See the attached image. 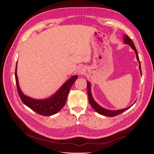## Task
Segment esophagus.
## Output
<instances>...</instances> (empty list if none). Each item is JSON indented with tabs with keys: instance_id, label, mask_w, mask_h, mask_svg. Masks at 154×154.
Masks as SVG:
<instances>
[{
	"instance_id": "obj_1",
	"label": "esophagus",
	"mask_w": 154,
	"mask_h": 154,
	"mask_svg": "<svg viewBox=\"0 0 154 154\" xmlns=\"http://www.w3.org/2000/svg\"><path fill=\"white\" fill-rule=\"evenodd\" d=\"M78 72L79 74H83L85 72V68L84 66H80L78 69Z\"/></svg>"
}]
</instances>
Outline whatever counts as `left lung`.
Segmentation results:
<instances>
[{
  "instance_id": "left-lung-1",
  "label": "left lung",
  "mask_w": 154,
  "mask_h": 154,
  "mask_svg": "<svg viewBox=\"0 0 154 154\" xmlns=\"http://www.w3.org/2000/svg\"><path fill=\"white\" fill-rule=\"evenodd\" d=\"M123 40H124V42L125 44H127L129 45L130 47H131L133 50L135 51V53H136V58L138 60V62L139 63V69H140V72H141V74H142L141 73V65H140V61H139V56H138V53L137 52V50L136 47H135V45L133 43L132 40H131V38L128 37L127 35H124L123 36ZM87 94H88V101H89V103L91 104V105L92 106V107L93 109H94L97 113L101 114V115H104L106 116H109V117H113V116H116L118 114H122V112H123L124 111L128 110L129 108H130V106L127 108H125L123 109H121V110H107L106 109L103 108V107L101 106L100 105H99L97 104L96 102L94 100L91 94V83L90 82H88V81H87Z\"/></svg>"
}]
</instances>
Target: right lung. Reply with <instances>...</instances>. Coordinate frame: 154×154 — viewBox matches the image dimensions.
Here are the masks:
<instances>
[{
    "mask_svg": "<svg viewBox=\"0 0 154 154\" xmlns=\"http://www.w3.org/2000/svg\"><path fill=\"white\" fill-rule=\"evenodd\" d=\"M17 63L15 69L17 88L18 95H19L23 103L31 110L35 111V112L42 116H49L58 112L66 104L70 88H71L73 83L77 80L78 76L75 75L70 78L54 95L49 97V98L45 100H36L26 96L21 91L19 84H18V76L17 74Z\"/></svg>",
    "mask_w": 154,
    "mask_h": 154,
    "instance_id": "obj_1",
    "label": "right lung"
}]
</instances>
